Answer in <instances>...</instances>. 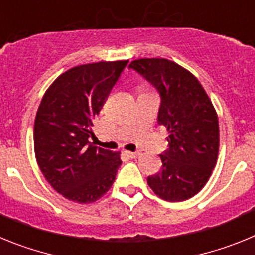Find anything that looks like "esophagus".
<instances>
[{"label": "esophagus", "instance_id": "esophagus-1", "mask_svg": "<svg viewBox=\"0 0 255 255\" xmlns=\"http://www.w3.org/2000/svg\"><path fill=\"white\" fill-rule=\"evenodd\" d=\"M125 154L128 155V157H130V158H138L139 155H140V153L139 152H125Z\"/></svg>", "mask_w": 255, "mask_h": 255}]
</instances>
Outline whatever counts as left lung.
<instances>
[{
  "instance_id": "1",
  "label": "left lung",
  "mask_w": 255,
  "mask_h": 255,
  "mask_svg": "<svg viewBox=\"0 0 255 255\" xmlns=\"http://www.w3.org/2000/svg\"><path fill=\"white\" fill-rule=\"evenodd\" d=\"M130 69L143 76L161 97L159 125L168 131L162 168L148 176L159 198L182 202L206 185L215 168L220 147L218 119L203 87L188 70L166 58H140Z\"/></svg>"
}]
</instances>
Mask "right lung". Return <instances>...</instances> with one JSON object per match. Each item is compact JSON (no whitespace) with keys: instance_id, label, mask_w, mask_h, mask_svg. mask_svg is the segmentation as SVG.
I'll list each match as a JSON object with an SVG mask.
<instances>
[{"instance_id":"add662e5","label":"right lung","mask_w":255,"mask_h":255,"mask_svg":"<svg viewBox=\"0 0 255 255\" xmlns=\"http://www.w3.org/2000/svg\"><path fill=\"white\" fill-rule=\"evenodd\" d=\"M129 61L67 70L48 88L34 123V150L47 181L66 199L92 203L106 194L121 166L120 153L96 147L93 120Z\"/></svg>"}]
</instances>
